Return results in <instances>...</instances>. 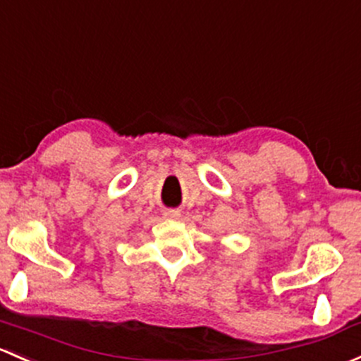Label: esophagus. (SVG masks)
Listing matches in <instances>:
<instances>
[{
    "mask_svg": "<svg viewBox=\"0 0 361 361\" xmlns=\"http://www.w3.org/2000/svg\"><path fill=\"white\" fill-rule=\"evenodd\" d=\"M162 216H164L166 219H176V218H180V211H176V209H166L164 212H162Z\"/></svg>",
    "mask_w": 361,
    "mask_h": 361,
    "instance_id": "1",
    "label": "esophagus"
}]
</instances>
